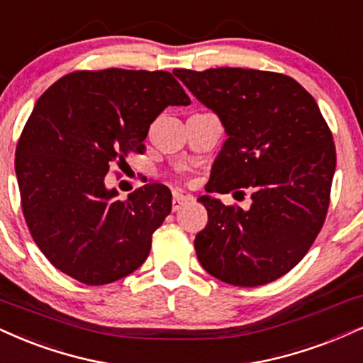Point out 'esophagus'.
I'll return each mask as SVG.
<instances>
[{
    "label": "esophagus",
    "mask_w": 363,
    "mask_h": 363,
    "mask_svg": "<svg viewBox=\"0 0 363 363\" xmlns=\"http://www.w3.org/2000/svg\"><path fill=\"white\" fill-rule=\"evenodd\" d=\"M190 202L189 196L182 195V194H174L173 195V202H172V207H173V212H177V210H180L183 205H186Z\"/></svg>",
    "instance_id": "obj_1"
}]
</instances>
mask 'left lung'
Here are the masks:
<instances>
[{
  "label": "left lung",
  "instance_id": "1",
  "mask_svg": "<svg viewBox=\"0 0 363 363\" xmlns=\"http://www.w3.org/2000/svg\"><path fill=\"white\" fill-rule=\"evenodd\" d=\"M225 129L207 191L249 189L247 210L202 195L208 223L195 250L208 274L254 288L305 257L323 225L337 167L320 107L294 79L254 69H174Z\"/></svg>",
  "mask_w": 363,
  "mask_h": 363
}]
</instances>
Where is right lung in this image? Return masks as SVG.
Returning a JSON list of instances; mask_svg holds the SVG:
<instances>
[{
	"instance_id": "right-lung-1",
	"label": "right lung",
	"mask_w": 363,
	"mask_h": 363,
	"mask_svg": "<svg viewBox=\"0 0 363 363\" xmlns=\"http://www.w3.org/2000/svg\"><path fill=\"white\" fill-rule=\"evenodd\" d=\"M189 104L163 70H80L40 96L15 172L30 234L58 271L101 286L146 261L151 235L172 212V191L146 183L119 200L104 178L128 153H141L150 124L168 106Z\"/></svg>"
}]
</instances>
